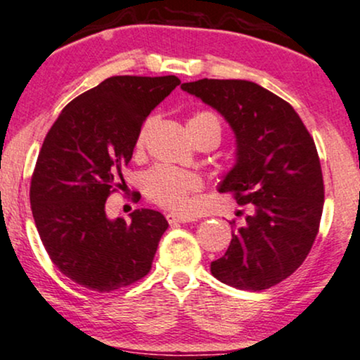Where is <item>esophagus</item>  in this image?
Wrapping results in <instances>:
<instances>
[{
	"label": "esophagus",
	"mask_w": 360,
	"mask_h": 360,
	"mask_svg": "<svg viewBox=\"0 0 360 360\" xmlns=\"http://www.w3.org/2000/svg\"><path fill=\"white\" fill-rule=\"evenodd\" d=\"M167 221L172 224H184V222H192L193 219L188 217V215H184V214H175V212H168L167 214Z\"/></svg>",
	"instance_id": "34e87169"
}]
</instances>
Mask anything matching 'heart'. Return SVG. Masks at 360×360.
I'll return each mask as SVG.
<instances>
[{"mask_svg":"<svg viewBox=\"0 0 360 360\" xmlns=\"http://www.w3.org/2000/svg\"><path fill=\"white\" fill-rule=\"evenodd\" d=\"M188 128H205L214 126L221 134V124L212 112L200 111L193 114L188 120ZM151 128V120H148L139 131L136 146L141 148L145 143L148 131ZM200 188V180L193 173L173 170V168L158 167L148 172L145 176V192L150 200L155 204L167 207V209H184L188 204L190 193Z\"/></svg>","mask_w":360,"mask_h":360,"instance_id":"1","label":"heart"}]
</instances>
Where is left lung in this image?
I'll return each mask as SVG.
<instances>
[{
	"label": "left lung",
	"instance_id": "8db88e82",
	"mask_svg": "<svg viewBox=\"0 0 360 360\" xmlns=\"http://www.w3.org/2000/svg\"><path fill=\"white\" fill-rule=\"evenodd\" d=\"M181 89L229 122L236 163L219 192L251 207L210 273L239 290L271 288L297 271L319 232L323 179L314 138L286 101L251 80L202 79Z\"/></svg>",
	"mask_w": 360,
	"mask_h": 360
}]
</instances>
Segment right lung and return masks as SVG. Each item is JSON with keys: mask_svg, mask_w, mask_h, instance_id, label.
I'll return each instance as SVG.
<instances>
[{"mask_svg": "<svg viewBox=\"0 0 360 360\" xmlns=\"http://www.w3.org/2000/svg\"><path fill=\"white\" fill-rule=\"evenodd\" d=\"M180 79L114 75L63 108L45 136L30 204L52 263L77 285L114 291L141 280L168 222L136 209L109 219L105 200L129 163L143 122ZM121 187V184H117Z\"/></svg>", "mask_w": 360, "mask_h": 360, "instance_id": "1", "label": "right lung"}]
</instances>
